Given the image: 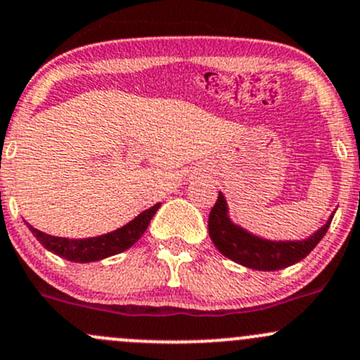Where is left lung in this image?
I'll return each instance as SVG.
<instances>
[{
  "instance_id": "1",
  "label": "left lung",
  "mask_w": 360,
  "mask_h": 360,
  "mask_svg": "<svg viewBox=\"0 0 360 360\" xmlns=\"http://www.w3.org/2000/svg\"><path fill=\"white\" fill-rule=\"evenodd\" d=\"M335 212H331L317 231L303 240H270L235 223L230 217L226 198L219 191L216 205L209 214V235L223 256L242 266L259 271L281 270L301 261L315 249L328 231Z\"/></svg>"
}]
</instances>
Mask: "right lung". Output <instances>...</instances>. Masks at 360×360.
<instances>
[{
  "label": "right lung",
  "instance_id": "obj_1",
  "mask_svg": "<svg viewBox=\"0 0 360 360\" xmlns=\"http://www.w3.org/2000/svg\"><path fill=\"white\" fill-rule=\"evenodd\" d=\"M160 205L162 203L158 202L153 207H150V209L143 210L139 216H136L132 221L123 224L118 230L90 238L53 237V235L36 230L29 223L25 224H27L31 233L36 237V240L46 250H50V252L57 254V256L64 257L68 261H72V263H92V261H101L104 257L115 256V254H120L132 248L139 240L141 235L146 231L148 224L153 219Z\"/></svg>",
  "mask_w": 360,
  "mask_h": 360
}]
</instances>
